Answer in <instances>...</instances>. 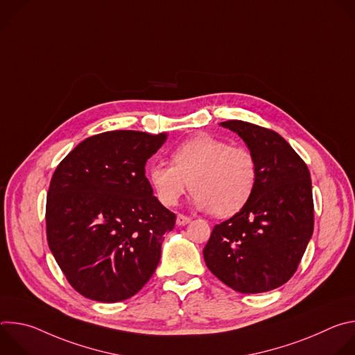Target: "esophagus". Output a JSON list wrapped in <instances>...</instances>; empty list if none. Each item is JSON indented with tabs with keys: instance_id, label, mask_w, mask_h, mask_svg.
<instances>
[{
	"instance_id": "esophagus-1",
	"label": "esophagus",
	"mask_w": 355,
	"mask_h": 355,
	"mask_svg": "<svg viewBox=\"0 0 355 355\" xmlns=\"http://www.w3.org/2000/svg\"><path fill=\"white\" fill-rule=\"evenodd\" d=\"M177 225L178 226H185V225H188L189 222H191V218H188V216H185V215H181V214H178L177 215Z\"/></svg>"
}]
</instances>
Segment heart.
Returning a JSON list of instances; mask_svg holds the SVG:
<instances>
[{
  "instance_id": "heart-1",
  "label": "heart",
  "mask_w": 355,
  "mask_h": 355,
  "mask_svg": "<svg viewBox=\"0 0 355 355\" xmlns=\"http://www.w3.org/2000/svg\"><path fill=\"white\" fill-rule=\"evenodd\" d=\"M171 162H155L147 168L148 182L166 207L177 205L191 188L199 209L227 218L245 205L256 187L257 164L251 151L211 135L182 141Z\"/></svg>"
}]
</instances>
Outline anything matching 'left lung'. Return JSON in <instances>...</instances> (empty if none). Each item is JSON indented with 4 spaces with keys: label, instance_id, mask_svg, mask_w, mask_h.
<instances>
[{
    "label": "left lung",
    "instance_id": "left-lung-1",
    "mask_svg": "<svg viewBox=\"0 0 355 355\" xmlns=\"http://www.w3.org/2000/svg\"><path fill=\"white\" fill-rule=\"evenodd\" d=\"M220 125L247 144L257 181L245 205L214 227L204 259L237 292L272 291L295 274L313 233L311 173L277 132L243 121Z\"/></svg>",
    "mask_w": 355,
    "mask_h": 355
}]
</instances>
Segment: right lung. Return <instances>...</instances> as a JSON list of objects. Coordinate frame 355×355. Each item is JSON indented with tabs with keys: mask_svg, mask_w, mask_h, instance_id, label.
Segmentation results:
<instances>
[{
	"mask_svg": "<svg viewBox=\"0 0 355 355\" xmlns=\"http://www.w3.org/2000/svg\"><path fill=\"white\" fill-rule=\"evenodd\" d=\"M166 139L137 130L99 133L58 166L46 202L47 243L83 296L125 300L156 271L175 215L153 195L144 166Z\"/></svg>",
	"mask_w": 355,
	"mask_h": 355,
	"instance_id": "1",
	"label": "right lung"
}]
</instances>
